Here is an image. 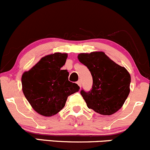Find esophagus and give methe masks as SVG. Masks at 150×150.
Here are the masks:
<instances>
[{"mask_svg": "<svg viewBox=\"0 0 150 150\" xmlns=\"http://www.w3.org/2000/svg\"><path fill=\"white\" fill-rule=\"evenodd\" d=\"M77 83H78V85L80 86V87H81V81H78V82H77Z\"/></svg>", "mask_w": 150, "mask_h": 150, "instance_id": "obj_1", "label": "esophagus"}]
</instances>
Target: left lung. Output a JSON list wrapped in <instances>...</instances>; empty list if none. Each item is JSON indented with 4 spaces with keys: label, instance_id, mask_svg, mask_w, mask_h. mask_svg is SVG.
<instances>
[{
    "label": "left lung",
    "instance_id": "obj_1",
    "mask_svg": "<svg viewBox=\"0 0 150 150\" xmlns=\"http://www.w3.org/2000/svg\"><path fill=\"white\" fill-rule=\"evenodd\" d=\"M78 59L88 68L93 78L92 89L81 91L87 107L102 115L118 111L130 93L131 75L103 51L81 53Z\"/></svg>",
    "mask_w": 150,
    "mask_h": 150
}]
</instances>
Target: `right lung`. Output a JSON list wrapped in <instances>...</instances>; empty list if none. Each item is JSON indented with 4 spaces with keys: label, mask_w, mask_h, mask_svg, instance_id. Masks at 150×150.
Listing matches in <instances>:
<instances>
[{
    "label": "right lung",
    "mask_w": 150,
    "mask_h": 150,
    "mask_svg": "<svg viewBox=\"0 0 150 150\" xmlns=\"http://www.w3.org/2000/svg\"><path fill=\"white\" fill-rule=\"evenodd\" d=\"M67 58V53L48 54L22 74L24 95L33 110L45 117L57 114L68 96L80 89L78 84L68 81L67 70L61 69Z\"/></svg>",
    "instance_id": "obj_1"
}]
</instances>
